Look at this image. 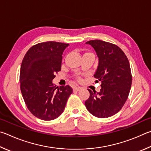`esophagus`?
<instances>
[{
    "label": "esophagus",
    "mask_w": 151,
    "mask_h": 151,
    "mask_svg": "<svg viewBox=\"0 0 151 151\" xmlns=\"http://www.w3.org/2000/svg\"><path fill=\"white\" fill-rule=\"evenodd\" d=\"M81 88H80V87H75V88H73V91H80V89H81Z\"/></svg>",
    "instance_id": "esophagus-1"
}]
</instances>
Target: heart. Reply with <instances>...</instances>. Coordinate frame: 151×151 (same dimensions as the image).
Returning a JSON list of instances; mask_svg holds the SVG:
<instances>
[{"label":"heart","mask_w":151,"mask_h":151,"mask_svg":"<svg viewBox=\"0 0 151 151\" xmlns=\"http://www.w3.org/2000/svg\"><path fill=\"white\" fill-rule=\"evenodd\" d=\"M77 80H79V81H81V78H80V77H78V78H77Z\"/></svg>","instance_id":"heart-1"}]
</instances>
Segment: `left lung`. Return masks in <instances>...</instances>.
Returning <instances> with one entry per match:
<instances>
[{
    "instance_id": "left-lung-1",
    "label": "left lung",
    "mask_w": 151,
    "mask_h": 151,
    "mask_svg": "<svg viewBox=\"0 0 151 151\" xmlns=\"http://www.w3.org/2000/svg\"><path fill=\"white\" fill-rule=\"evenodd\" d=\"M86 44L93 47L99 58L94 77L101 81V89L99 93L88 89L90 95L86 107L97 117H109L119 111L128 98L132 83L130 63L117 45L99 40Z\"/></svg>"
}]
</instances>
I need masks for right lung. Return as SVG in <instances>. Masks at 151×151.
Returning <instances> with one entry per match:
<instances>
[{
  "mask_svg": "<svg viewBox=\"0 0 151 151\" xmlns=\"http://www.w3.org/2000/svg\"><path fill=\"white\" fill-rule=\"evenodd\" d=\"M68 44L41 42L32 46L23 58L20 68V90L28 110L44 121L62 114L72 88L54 86L53 79L61 71L62 54Z\"/></svg>",
  "mask_w": 151,
  "mask_h": 151,
  "instance_id": "add662e5",
  "label": "right lung"
}]
</instances>
